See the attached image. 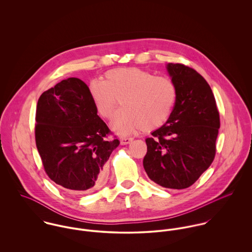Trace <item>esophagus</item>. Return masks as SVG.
Instances as JSON below:
<instances>
[{"label":"esophagus","mask_w":252,"mask_h":252,"mask_svg":"<svg viewBox=\"0 0 252 252\" xmlns=\"http://www.w3.org/2000/svg\"><path fill=\"white\" fill-rule=\"evenodd\" d=\"M132 141H133V138L123 137V138L120 139V144H122V145H125V144H130Z\"/></svg>","instance_id":"34e87169"}]
</instances>
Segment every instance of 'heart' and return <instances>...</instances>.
<instances>
[{"instance_id": "b5f03b06", "label": "heart", "mask_w": 252, "mask_h": 252, "mask_svg": "<svg viewBox=\"0 0 252 252\" xmlns=\"http://www.w3.org/2000/svg\"><path fill=\"white\" fill-rule=\"evenodd\" d=\"M89 93L98 114L104 119L112 117L120 100L123 109L110 124L120 135L162 126L177 97L176 86L170 78L134 67L112 69L105 73L104 80H91Z\"/></svg>"}]
</instances>
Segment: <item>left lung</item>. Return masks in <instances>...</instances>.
<instances>
[{
    "label": "left lung",
    "instance_id": "8db88e82",
    "mask_svg": "<svg viewBox=\"0 0 252 252\" xmlns=\"http://www.w3.org/2000/svg\"><path fill=\"white\" fill-rule=\"evenodd\" d=\"M167 71L177 89L176 103L167 122L145 140L144 168L155 183L184 189L215 159L219 112L211 86L199 72L173 63Z\"/></svg>",
    "mask_w": 252,
    "mask_h": 252
}]
</instances>
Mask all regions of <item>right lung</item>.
Returning a JSON list of instances; mask_svg holds the SVG:
<instances>
[{"mask_svg": "<svg viewBox=\"0 0 252 252\" xmlns=\"http://www.w3.org/2000/svg\"><path fill=\"white\" fill-rule=\"evenodd\" d=\"M35 137L46 175L73 192H91L105 180L104 166L119 145L108 141L88 86L70 77L43 92L36 105Z\"/></svg>", "mask_w": 252, "mask_h": 252, "instance_id": "obj_1", "label": "right lung"}]
</instances>
